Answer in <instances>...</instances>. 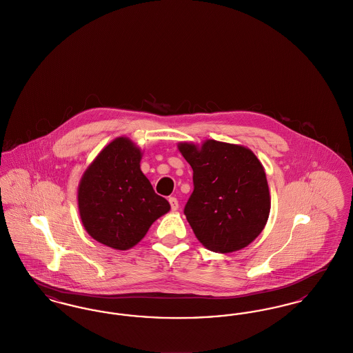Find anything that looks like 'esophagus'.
<instances>
[{
  "label": "esophagus",
  "mask_w": 353,
  "mask_h": 353,
  "mask_svg": "<svg viewBox=\"0 0 353 353\" xmlns=\"http://www.w3.org/2000/svg\"><path fill=\"white\" fill-rule=\"evenodd\" d=\"M169 203H170V208L173 212H176L179 209V201L176 197H169Z\"/></svg>",
  "instance_id": "34e87169"
}]
</instances>
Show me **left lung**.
Listing matches in <instances>:
<instances>
[{
    "label": "left lung",
    "mask_w": 353,
    "mask_h": 353,
    "mask_svg": "<svg viewBox=\"0 0 353 353\" xmlns=\"http://www.w3.org/2000/svg\"><path fill=\"white\" fill-rule=\"evenodd\" d=\"M179 151L193 169V193L184 213L197 239L210 252H236L262 233L271 199L265 168L252 150L205 140L181 141Z\"/></svg>",
    "instance_id": "8db88e82"
}]
</instances>
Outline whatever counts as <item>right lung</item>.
I'll return each mask as SVG.
<instances>
[{"mask_svg": "<svg viewBox=\"0 0 353 353\" xmlns=\"http://www.w3.org/2000/svg\"><path fill=\"white\" fill-rule=\"evenodd\" d=\"M141 150L128 137L107 144L84 170L78 208L84 229L115 250L137 245L152 223L170 209L140 169Z\"/></svg>", "mask_w": 353, "mask_h": 353, "instance_id": "obj_1", "label": "right lung"}]
</instances>
